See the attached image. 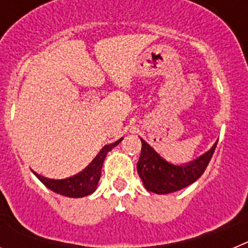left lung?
<instances>
[{
    "mask_svg": "<svg viewBox=\"0 0 248 248\" xmlns=\"http://www.w3.org/2000/svg\"><path fill=\"white\" fill-rule=\"evenodd\" d=\"M141 140V153L137 164L138 174L148 191L164 195L191 185L203 174L217 143L207 153L185 165H174L163 159L146 141Z\"/></svg>",
    "mask_w": 248,
    "mask_h": 248,
    "instance_id": "obj_1",
    "label": "left lung"
}]
</instances>
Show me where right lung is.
<instances>
[{"mask_svg":"<svg viewBox=\"0 0 248 248\" xmlns=\"http://www.w3.org/2000/svg\"><path fill=\"white\" fill-rule=\"evenodd\" d=\"M122 140L123 138L118 140V141H115V143L105 145L99 151V154L94 157L93 161L82 172L74 175L72 177L62 179V180H54V179H48V177L42 176V175L37 174L34 171L33 174L38 177L39 180L42 181L43 185L47 186L48 189L57 192V194L67 196V198L88 196V195L93 194L95 189H97L98 181H99L100 174H102L103 163H104V159L107 154H108V151H110L114 146H117Z\"/></svg>","mask_w":248,"mask_h":248,"instance_id":"1","label":"right lung"}]
</instances>
